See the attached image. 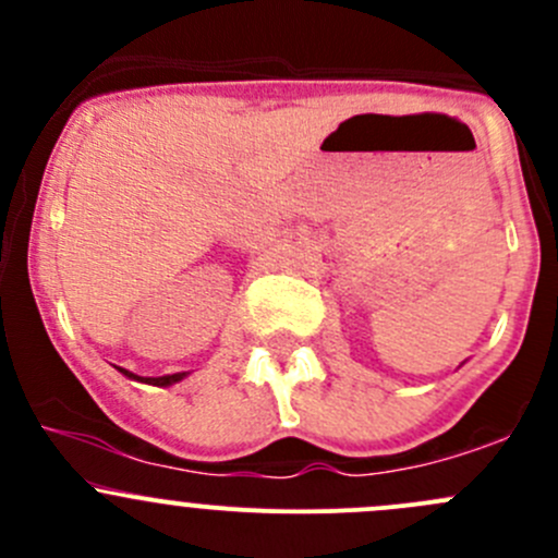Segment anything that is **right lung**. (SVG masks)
I'll list each match as a JSON object with an SVG mask.
<instances>
[{
	"mask_svg": "<svg viewBox=\"0 0 558 558\" xmlns=\"http://www.w3.org/2000/svg\"><path fill=\"white\" fill-rule=\"evenodd\" d=\"M121 369V367H118ZM123 375H126V378H132V380H143V384H150V386H170V384H178L180 378H185V373H174V375H161V378H137V375H132L129 373V369H121Z\"/></svg>",
	"mask_w": 558,
	"mask_h": 558,
	"instance_id": "obj_1",
	"label": "right lung"
}]
</instances>
